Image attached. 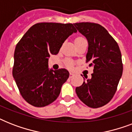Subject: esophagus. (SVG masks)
Masks as SVG:
<instances>
[{
    "mask_svg": "<svg viewBox=\"0 0 132 132\" xmlns=\"http://www.w3.org/2000/svg\"><path fill=\"white\" fill-rule=\"evenodd\" d=\"M75 75L73 74V73H72V72H70V75H69V77H70V78H72V77L74 76Z\"/></svg>",
    "mask_w": 132,
    "mask_h": 132,
    "instance_id": "1",
    "label": "esophagus"
}]
</instances>
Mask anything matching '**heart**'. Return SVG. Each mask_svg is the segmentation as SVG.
<instances>
[{"mask_svg":"<svg viewBox=\"0 0 132 132\" xmlns=\"http://www.w3.org/2000/svg\"><path fill=\"white\" fill-rule=\"evenodd\" d=\"M81 42H86V40L83 38H77L76 40H75V43ZM66 66H67V67H68V68H72V65H73L72 62H70V61H67V62H66Z\"/></svg>","mask_w":132,"mask_h":132,"instance_id":"b5f03b06","label":"heart"}]
</instances>
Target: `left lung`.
I'll list each match as a JSON object with an SVG mask.
<instances>
[{
	"label": "left lung",
	"instance_id": "obj_1",
	"mask_svg": "<svg viewBox=\"0 0 132 132\" xmlns=\"http://www.w3.org/2000/svg\"><path fill=\"white\" fill-rule=\"evenodd\" d=\"M74 26L88 40L86 63L94 68L92 77H85L86 79L84 78L83 84L75 91L88 107L100 108L112 98L123 74L121 51L114 39L100 24L79 22Z\"/></svg>",
	"mask_w": 132,
	"mask_h": 132
}]
</instances>
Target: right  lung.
I'll return each instance as SVG.
<instances>
[{
    "label": "right lung",
    "mask_w": 132,
    "mask_h": 132,
    "mask_svg": "<svg viewBox=\"0 0 132 132\" xmlns=\"http://www.w3.org/2000/svg\"><path fill=\"white\" fill-rule=\"evenodd\" d=\"M77 30L72 24L41 22L34 24L18 43L13 77L23 98L35 107L55 101L69 77L65 68H48L50 55H57L67 38Z\"/></svg>",
    "instance_id": "right-lung-1"
}]
</instances>
